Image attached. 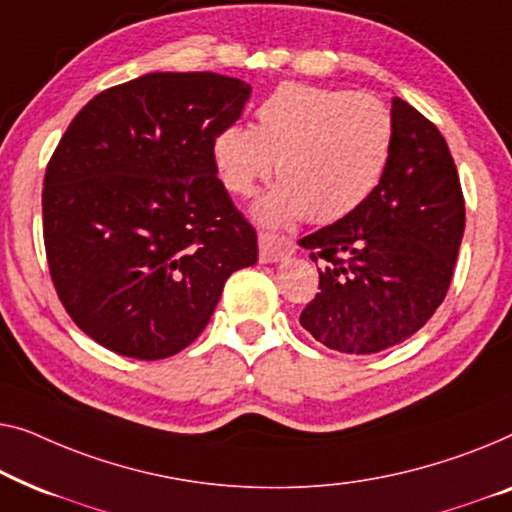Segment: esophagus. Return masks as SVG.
Segmentation results:
<instances>
[{
  "instance_id": "esophagus-1",
  "label": "esophagus",
  "mask_w": 512,
  "mask_h": 512,
  "mask_svg": "<svg viewBox=\"0 0 512 512\" xmlns=\"http://www.w3.org/2000/svg\"><path fill=\"white\" fill-rule=\"evenodd\" d=\"M257 241H259V259H262V262H280V259H285L287 255L294 253V241L290 236L264 232L262 229V232L257 234Z\"/></svg>"
}]
</instances>
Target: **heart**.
Wrapping results in <instances>:
<instances>
[{"mask_svg": "<svg viewBox=\"0 0 512 512\" xmlns=\"http://www.w3.org/2000/svg\"><path fill=\"white\" fill-rule=\"evenodd\" d=\"M394 148L392 111L364 92L283 83L255 109V127H222L213 162L222 185L248 197L276 169L257 218L283 225L306 215L327 225L350 215L383 181ZM277 167H272V162Z\"/></svg>", "mask_w": 512, "mask_h": 512, "instance_id": "heart-1", "label": "heart"}]
</instances>
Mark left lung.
<instances>
[{
	"label": "left lung",
	"instance_id": "left-lung-1",
	"mask_svg": "<svg viewBox=\"0 0 512 512\" xmlns=\"http://www.w3.org/2000/svg\"><path fill=\"white\" fill-rule=\"evenodd\" d=\"M392 118L390 167L371 197L299 241L327 264L301 327L348 355L392 348L436 313L464 236V192L443 134L399 97Z\"/></svg>",
	"mask_w": 512,
	"mask_h": 512
}]
</instances>
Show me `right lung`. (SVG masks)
<instances>
[{"label":"right lung","instance_id":"1","mask_svg":"<svg viewBox=\"0 0 512 512\" xmlns=\"http://www.w3.org/2000/svg\"><path fill=\"white\" fill-rule=\"evenodd\" d=\"M250 85L213 71L146 74L92 97L43 178V246L64 311L134 359L187 348L227 278L257 262L255 227L218 178L213 139Z\"/></svg>","mask_w":512,"mask_h":512}]
</instances>
